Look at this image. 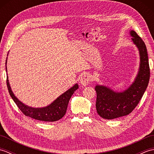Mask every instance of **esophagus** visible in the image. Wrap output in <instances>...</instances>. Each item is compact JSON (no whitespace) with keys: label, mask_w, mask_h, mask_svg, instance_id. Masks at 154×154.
<instances>
[{"label":"esophagus","mask_w":154,"mask_h":154,"mask_svg":"<svg viewBox=\"0 0 154 154\" xmlns=\"http://www.w3.org/2000/svg\"><path fill=\"white\" fill-rule=\"evenodd\" d=\"M81 83L83 86H86L90 83L91 81V77L88 75H85L81 78Z\"/></svg>","instance_id":"34e87169"}]
</instances>
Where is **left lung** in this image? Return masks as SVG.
I'll list each match as a JSON object with an SVG mask.
<instances>
[{"label":"left lung","mask_w":154,"mask_h":154,"mask_svg":"<svg viewBox=\"0 0 154 154\" xmlns=\"http://www.w3.org/2000/svg\"><path fill=\"white\" fill-rule=\"evenodd\" d=\"M130 34L140 53L138 73L134 83L122 92H115L103 85L95 87L97 111L104 119H114L131 113L138 105L148 85L150 71L146 44L135 31H130Z\"/></svg>","instance_id":"left-lung-1"}]
</instances>
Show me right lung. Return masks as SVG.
<instances>
[{
    "label": "right lung",
    "mask_w": 154,
    "mask_h": 154,
    "mask_svg": "<svg viewBox=\"0 0 154 154\" xmlns=\"http://www.w3.org/2000/svg\"><path fill=\"white\" fill-rule=\"evenodd\" d=\"M6 84H7L10 95L19 108V109L22 111V112L25 116L38 120L45 121V122H55V121H57L63 118L66 113L69 101L71 96L73 95L75 91L79 88L78 85L75 84L73 87H71L66 92H65L57 98L50 105L43 108H32L25 105L24 103H22L15 97L11 90V86H10L8 77L6 79Z\"/></svg>",
    "instance_id": "right-lung-1"
}]
</instances>
